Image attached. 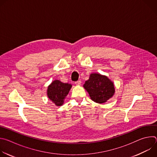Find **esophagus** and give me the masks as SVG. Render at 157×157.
Here are the masks:
<instances>
[{
	"label": "esophagus",
	"instance_id": "1",
	"mask_svg": "<svg viewBox=\"0 0 157 157\" xmlns=\"http://www.w3.org/2000/svg\"><path fill=\"white\" fill-rule=\"evenodd\" d=\"M75 84H76V86H81V81H78L75 82Z\"/></svg>",
	"mask_w": 157,
	"mask_h": 157
}]
</instances>
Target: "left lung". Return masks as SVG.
<instances>
[{"instance_id":"1","label":"left lung","mask_w":157,"mask_h":157,"mask_svg":"<svg viewBox=\"0 0 157 157\" xmlns=\"http://www.w3.org/2000/svg\"><path fill=\"white\" fill-rule=\"evenodd\" d=\"M83 87L92 101L98 104L106 102L115 94L114 82L107 76L99 73H91L85 81Z\"/></svg>"}]
</instances>
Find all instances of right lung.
<instances>
[{
    "label": "right lung",
    "mask_w": 157,
    "mask_h": 157,
    "mask_svg": "<svg viewBox=\"0 0 157 157\" xmlns=\"http://www.w3.org/2000/svg\"><path fill=\"white\" fill-rule=\"evenodd\" d=\"M71 87L72 85L70 83H64L58 79L54 80L48 86L47 96L55 105L61 106L64 104Z\"/></svg>",
    "instance_id": "1"
}]
</instances>
